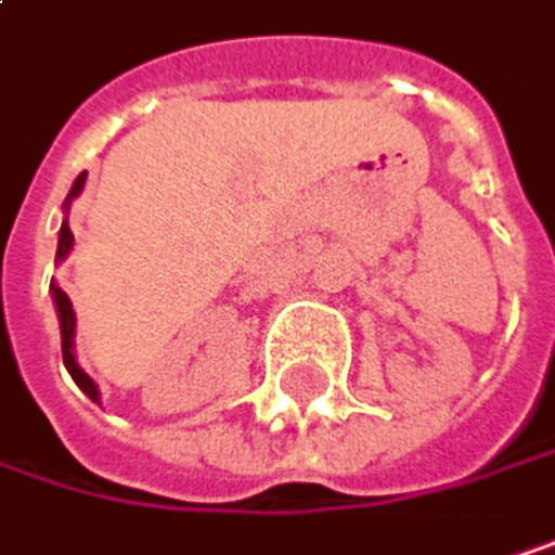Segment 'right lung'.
<instances>
[{
    "label": "right lung",
    "instance_id": "right-lung-1",
    "mask_svg": "<svg viewBox=\"0 0 555 555\" xmlns=\"http://www.w3.org/2000/svg\"><path fill=\"white\" fill-rule=\"evenodd\" d=\"M81 186H85V173L75 180V186H72V193H68V201L72 196H78L81 193ZM72 243H75V233L68 230V223H62V233H59V259L72 249ZM52 296H55V309H59V322H62V359H65V369L72 372V378H75V385L91 398V401H98V388H94V382L78 369V362H75V351H72V338H75V309H72V299L55 286L52 289Z\"/></svg>",
    "mask_w": 555,
    "mask_h": 555
}]
</instances>
